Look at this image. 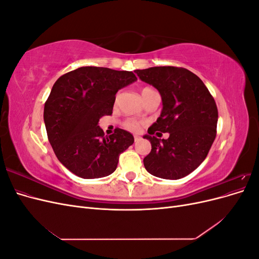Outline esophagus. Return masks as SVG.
Listing matches in <instances>:
<instances>
[{"label": "esophagus", "mask_w": 259, "mask_h": 259, "mask_svg": "<svg viewBox=\"0 0 259 259\" xmlns=\"http://www.w3.org/2000/svg\"><path fill=\"white\" fill-rule=\"evenodd\" d=\"M139 139H140V137H139L138 135H135V136H134V140H135V142H138Z\"/></svg>", "instance_id": "1"}]
</instances>
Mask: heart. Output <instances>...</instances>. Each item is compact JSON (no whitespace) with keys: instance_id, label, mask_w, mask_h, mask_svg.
<instances>
[{"instance_id":"obj_1","label":"heart","mask_w":259,"mask_h":259,"mask_svg":"<svg viewBox=\"0 0 259 259\" xmlns=\"http://www.w3.org/2000/svg\"><path fill=\"white\" fill-rule=\"evenodd\" d=\"M150 91H153L152 89H149V88H145L143 91H142V95H144V94H146V93H148V92H150ZM124 126L126 127L127 130H130V131H138L139 130V127H140V124L137 122V121H135V120H127L126 122L124 123Z\"/></svg>"}]
</instances>
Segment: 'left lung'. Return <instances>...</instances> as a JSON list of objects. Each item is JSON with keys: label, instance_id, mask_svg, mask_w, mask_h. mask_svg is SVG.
Instances as JSON below:
<instances>
[{"label": "left lung", "instance_id": "left-lung-1", "mask_svg": "<svg viewBox=\"0 0 259 259\" xmlns=\"http://www.w3.org/2000/svg\"><path fill=\"white\" fill-rule=\"evenodd\" d=\"M162 98V111L144 138L151 152L144 159L148 173L163 179H180L205 160L216 137L218 111L214 98L198 75L184 68L152 67L135 70ZM168 132L167 140L152 135ZM158 134V133H156Z\"/></svg>", "mask_w": 259, "mask_h": 259}]
</instances>
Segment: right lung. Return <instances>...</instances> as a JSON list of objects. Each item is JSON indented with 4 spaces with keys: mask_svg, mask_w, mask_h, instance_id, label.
<instances>
[{
    "mask_svg": "<svg viewBox=\"0 0 259 259\" xmlns=\"http://www.w3.org/2000/svg\"><path fill=\"white\" fill-rule=\"evenodd\" d=\"M137 81L132 71L81 67L55 82L44 106L50 144L59 162L84 179L112 174L119 155L134 144L130 132L104 136L98 122L112 113L117 91Z\"/></svg>",
    "mask_w": 259,
    "mask_h": 259,
    "instance_id": "right-lung-1",
    "label": "right lung"
}]
</instances>
